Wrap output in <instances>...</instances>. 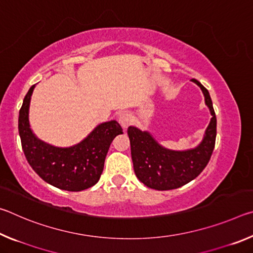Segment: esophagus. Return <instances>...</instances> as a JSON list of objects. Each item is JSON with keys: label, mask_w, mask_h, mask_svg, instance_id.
I'll use <instances>...</instances> for the list:
<instances>
[{"label": "esophagus", "mask_w": 253, "mask_h": 253, "mask_svg": "<svg viewBox=\"0 0 253 253\" xmlns=\"http://www.w3.org/2000/svg\"><path fill=\"white\" fill-rule=\"evenodd\" d=\"M118 121H119V124H121V125L124 128H127L132 123V121H134V119H132V116H131L130 114L122 113L121 115H119Z\"/></svg>", "instance_id": "34e87169"}]
</instances>
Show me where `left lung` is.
Returning a JSON list of instances; mask_svg holds the SVG:
<instances>
[{"mask_svg": "<svg viewBox=\"0 0 253 253\" xmlns=\"http://www.w3.org/2000/svg\"><path fill=\"white\" fill-rule=\"evenodd\" d=\"M192 81L202 90L205 105L212 116L198 146L174 151L162 146L148 130H140L134 126L127 129L136 176L154 190L168 191L185 185L199 176L211 158L216 137L215 113L208 89L198 80Z\"/></svg>", "mask_w": 253, "mask_h": 253, "instance_id": "8db88e82", "label": "left lung"}]
</instances>
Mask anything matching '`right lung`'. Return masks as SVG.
Instances as JSON below:
<instances>
[{"label":"right lung","mask_w":253,"mask_h":253,"mask_svg":"<svg viewBox=\"0 0 253 253\" xmlns=\"http://www.w3.org/2000/svg\"><path fill=\"white\" fill-rule=\"evenodd\" d=\"M36 84L24 97L19 113V134L24 155L39 176L60 190L79 192L95 185L115 137L123 134L116 121L101 123L80 143L58 147L38 138L30 126V102Z\"/></svg>","instance_id":"obj_1"}]
</instances>
